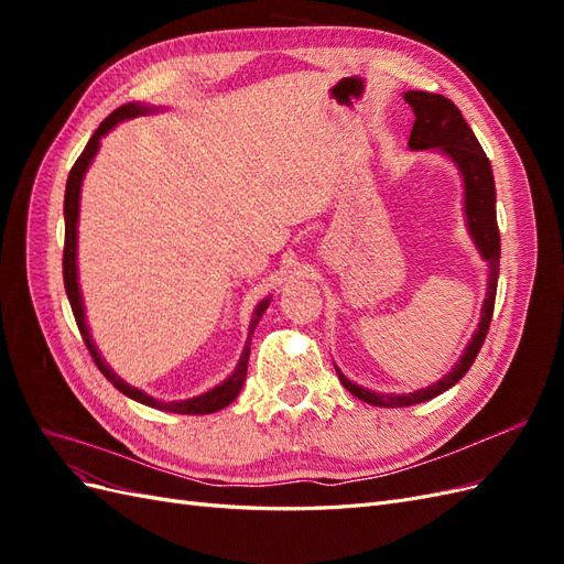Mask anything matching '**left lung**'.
<instances>
[{"mask_svg": "<svg viewBox=\"0 0 564 564\" xmlns=\"http://www.w3.org/2000/svg\"><path fill=\"white\" fill-rule=\"evenodd\" d=\"M404 100L412 106L416 117L412 133H409V148L442 150L458 166L460 176H464V187H466L464 209H466L468 230L473 235L477 251H480L482 259L489 263V284H487V299L482 303V317L470 338V344L466 346L464 355H460L456 367L437 383L414 392H406V395H390V392L383 395V392H373L348 381L344 373L336 369L338 379L346 386V390L352 392L357 400L373 406H409V404L429 402L437 398L440 392H445L454 383H458V379H464L487 338L491 313H494V299H497V282H499L501 237L497 226V187H494L491 164L485 155V150L480 148V143H477L473 129L468 127L464 115H460V110L452 104L449 98L440 94H429V91H406Z\"/></svg>", "mask_w": 564, "mask_h": 564, "instance_id": "8db88e82", "label": "left lung"}]
</instances>
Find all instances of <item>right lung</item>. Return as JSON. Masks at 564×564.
I'll return each instance as SVG.
<instances>
[{"mask_svg":"<svg viewBox=\"0 0 564 564\" xmlns=\"http://www.w3.org/2000/svg\"><path fill=\"white\" fill-rule=\"evenodd\" d=\"M152 112V108L148 106H139V104H127L122 108H117L115 112H110L104 122H100V127L94 131V135L89 139L87 148H84L82 155L77 158L75 166L70 169V176H67V183H65V204H63V212H65V249H63V282H65V294H67V301H70V308H73V315L77 319V327H79V334L84 338V344H87L91 357L96 367L100 369V373L119 390L124 392L127 398L141 402V404H148V406H155V409H162V412H174V414H214L218 412V409L228 406L237 395H240V390L245 386V379H247V365H249V352H251V334L256 329V324H259L261 315L265 313L270 299L261 301L259 305H256L253 311V317H251V324H249V336H247V346L242 350V357H240V365L235 367V371L230 373V377L212 388L209 392H204V395H197V398H191V400H178V402H160L155 398L145 395L143 390L133 388L129 383H124L122 379L117 377V373L104 362V357L98 355L94 340H91V334H89V327L87 322H84V305H82V294H79V282H77V220H79V187H82V178H84V172H87L94 155L100 148V135H106L117 122H124V119H133L139 115H148Z\"/></svg>","mask_w":564,"mask_h":564,"instance_id":"obj_1","label":"right lung"}]
</instances>
